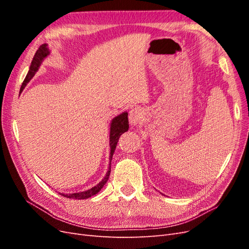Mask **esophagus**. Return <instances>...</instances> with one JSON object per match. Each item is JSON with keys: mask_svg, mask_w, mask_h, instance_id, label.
I'll list each match as a JSON object with an SVG mask.
<instances>
[{"mask_svg": "<svg viewBox=\"0 0 249 249\" xmlns=\"http://www.w3.org/2000/svg\"><path fill=\"white\" fill-rule=\"evenodd\" d=\"M143 110L140 108H133L130 111V114H129V120H130V124L133 126H136L139 125L140 124H142V118H143Z\"/></svg>", "mask_w": 249, "mask_h": 249, "instance_id": "34e87169", "label": "esophagus"}]
</instances>
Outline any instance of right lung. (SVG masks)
<instances>
[{
    "label": "right lung",
    "mask_w": 249,
    "mask_h": 249,
    "mask_svg": "<svg viewBox=\"0 0 249 249\" xmlns=\"http://www.w3.org/2000/svg\"><path fill=\"white\" fill-rule=\"evenodd\" d=\"M49 55H50V51L48 49L47 44L46 43L41 44L39 49L37 50V52L35 53L34 57H33L31 65H30L29 71H28L27 76H26L24 82H22V84L20 86V92L27 86V84L30 82V80H31L34 77V74L37 72V71H38L41 62L43 61V59L48 57ZM127 130H129V119H127V113L126 112H124L123 114H120V115L113 118L111 125H110V148H111L110 149V158H109L110 164H109V169L106 173V177H105L102 179V182H100L96 186L92 187L91 189H89L87 191L79 192V193H71V194L61 193L62 196L67 197V198H73V199H86V198L93 196V195H95L96 193H99L102 190V188L104 187L105 184L107 183V180H108L109 176H110L111 160H112L113 154H114V150L116 148L118 139H119L120 136H122V134H124Z\"/></svg>",
    "instance_id": "obj_1"
}]
</instances>
